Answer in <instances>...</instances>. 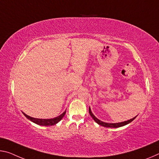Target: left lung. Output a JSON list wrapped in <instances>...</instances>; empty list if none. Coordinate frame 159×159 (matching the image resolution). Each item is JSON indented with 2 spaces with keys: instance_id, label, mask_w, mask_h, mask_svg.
<instances>
[{
  "instance_id": "8db88e82",
  "label": "left lung",
  "mask_w": 159,
  "mask_h": 159,
  "mask_svg": "<svg viewBox=\"0 0 159 159\" xmlns=\"http://www.w3.org/2000/svg\"><path fill=\"white\" fill-rule=\"evenodd\" d=\"M89 114L90 116H91L93 119L95 120V122H97L98 125H101V126H102V127H110V128H117V127H122V126H125L126 125L129 124V123H130L131 122H132V121L134 120L136 117H137V116H136V117L132 118V119H130L127 121H125V122H119V123H107V122H102L101 120H98V118L92 113L91 110H90V107H89Z\"/></svg>"
}]
</instances>
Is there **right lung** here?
<instances>
[{"mask_svg":"<svg viewBox=\"0 0 159 159\" xmlns=\"http://www.w3.org/2000/svg\"><path fill=\"white\" fill-rule=\"evenodd\" d=\"M24 115L26 117L27 119L30 120V121H32V122L35 123V124L39 125H42V126H52L54 125L57 124L58 122L61 120L64 116L66 114V110L62 113L61 115L58 116L57 117L52 118V119H38V118H34L32 117H30V116L27 115L25 113L23 112Z\"/></svg>","mask_w":159,"mask_h":159,"instance_id":"1","label":"right lung"}]
</instances>
